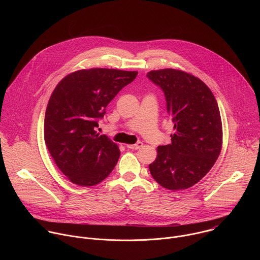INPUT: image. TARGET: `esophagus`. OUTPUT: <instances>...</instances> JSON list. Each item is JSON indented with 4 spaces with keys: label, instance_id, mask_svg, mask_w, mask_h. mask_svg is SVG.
I'll return each mask as SVG.
<instances>
[{
    "label": "esophagus",
    "instance_id": "1",
    "mask_svg": "<svg viewBox=\"0 0 260 260\" xmlns=\"http://www.w3.org/2000/svg\"><path fill=\"white\" fill-rule=\"evenodd\" d=\"M143 146V143L142 142H138L134 145H126V147L128 148V149H133V150H137V149H140V148Z\"/></svg>",
    "mask_w": 260,
    "mask_h": 260
}]
</instances>
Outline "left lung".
Returning <instances> with one entry per match:
<instances>
[{"label":"left lung","mask_w":260,"mask_h":260,"mask_svg":"<svg viewBox=\"0 0 260 260\" xmlns=\"http://www.w3.org/2000/svg\"><path fill=\"white\" fill-rule=\"evenodd\" d=\"M165 93L174 123L172 143L157 147L149 165L153 179L170 190L186 189L212 169L222 147V123L217 101L199 78L175 69L147 73Z\"/></svg>","instance_id":"obj_1"}]
</instances>
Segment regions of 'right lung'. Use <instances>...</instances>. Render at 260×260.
I'll list each match as a JSON object with an SVG mask.
<instances>
[{
  "label": "right lung",
  "mask_w": 260,
  "mask_h": 260,
  "mask_svg": "<svg viewBox=\"0 0 260 260\" xmlns=\"http://www.w3.org/2000/svg\"><path fill=\"white\" fill-rule=\"evenodd\" d=\"M138 72L115 69L80 70L54 88L45 112L44 140L57 168L74 184L93 186L115 168L120 151L96 133L106 107Z\"/></svg>",
  "instance_id": "add662e5"
}]
</instances>
